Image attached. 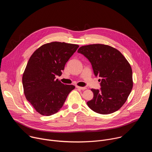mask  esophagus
<instances>
[{"mask_svg": "<svg viewBox=\"0 0 152 152\" xmlns=\"http://www.w3.org/2000/svg\"><path fill=\"white\" fill-rule=\"evenodd\" d=\"M76 87L77 88H78V89H80V90H86V87H82V86H76Z\"/></svg>", "mask_w": 152, "mask_h": 152, "instance_id": "34e87169", "label": "esophagus"}]
</instances>
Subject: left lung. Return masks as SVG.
<instances>
[{
  "mask_svg": "<svg viewBox=\"0 0 152 152\" xmlns=\"http://www.w3.org/2000/svg\"><path fill=\"white\" fill-rule=\"evenodd\" d=\"M77 52L90 61L95 76L102 78L100 90H91L94 97L86 103L88 107L101 114L118 111L127 100L133 87L131 65L120 51L107 45L83 46Z\"/></svg>",
  "mask_w": 152,
  "mask_h": 152,
  "instance_id": "obj_1",
  "label": "left lung"
}]
</instances>
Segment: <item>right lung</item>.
<instances>
[{
  "label": "right lung",
  "mask_w": 152,
  "mask_h": 152,
  "mask_svg": "<svg viewBox=\"0 0 152 152\" xmlns=\"http://www.w3.org/2000/svg\"><path fill=\"white\" fill-rule=\"evenodd\" d=\"M77 45L52 42L43 45L30 57L22 77L25 97L37 112L49 116L62 107L69 94L75 88L64 85L55 76H60Z\"/></svg>",
  "instance_id": "1"
}]
</instances>
